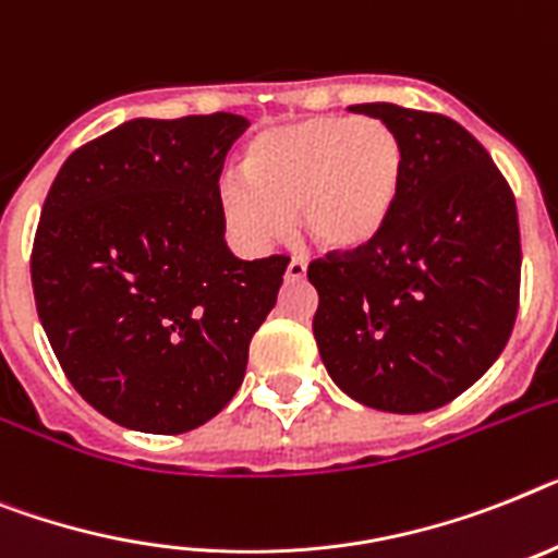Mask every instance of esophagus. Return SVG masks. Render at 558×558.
<instances>
[{
  "mask_svg": "<svg viewBox=\"0 0 558 558\" xmlns=\"http://www.w3.org/2000/svg\"><path fill=\"white\" fill-rule=\"evenodd\" d=\"M306 278V260L303 257H292L287 266V280H303Z\"/></svg>",
  "mask_w": 558,
  "mask_h": 558,
  "instance_id": "1",
  "label": "esophagus"
}]
</instances>
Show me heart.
Masks as SVG:
<instances>
[{"mask_svg":"<svg viewBox=\"0 0 558 558\" xmlns=\"http://www.w3.org/2000/svg\"><path fill=\"white\" fill-rule=\"evenodd\" d=\"M243 172L221 181L223 218L243 243L278 241L298 213L320 250L351 252L380 235L395 213L405 153L377 119L308 116L257 135Z\"/></svg>","mask_w":558,"mask_h":558,"instance_id":"1","label":"heart"}]
</instances>
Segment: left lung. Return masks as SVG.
<instances>
[{"label": "left lung", "instance_id": "left-lung-1", "mask_svg": "<svg viewBox=\"0 0 558 558\" xmlns=\"http://www.w3.org/2000/svg\"><path fill=\"white\" fill-rule=\"evenodd\" d=\"M395 130L405 178L372 243L308 264L315 340L351 400L423 414L494 366L519 308L517 201L488 149L439 112L354 105Z\"/></svg>", "mask_w": 558, "mask_h": 558}]
</instances>
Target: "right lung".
Masks as SVG:
<instances>
[{"label": "right lung", "mask_w": 558, "mask_h": 558, "mask_svg": "<svg viewBox=\"0 0 558 558\" xmlns=\"http://www.w3.org/2000/svg\"><path fill=\"white\" fill-rule=\"evenodd\" d=\"M250 128L235 112L133 119L78 147L50 186L31 255L36 312L98 414L184 434L241 388L287 255L223 241L218 178Z\"/></svg>", "instance_id": "add662e5"}]
</instances>
